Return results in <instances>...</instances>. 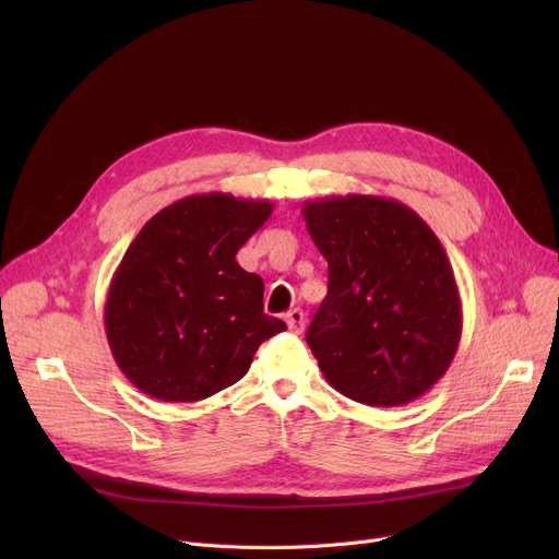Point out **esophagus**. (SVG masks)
I'll return each instance as SVG.
<instances>
[{
	"label": "esophagus",
	"instance_id": "esophagus-1",
	"mask_svg": "<svg viewBox=\"0 0 559 559\" xmlns=\"http://www.w3.org/2000/svg\"><path fill=\"white\" fill-rule=\"evenodd\" d=\"M285 324H287V329L292 331V333H304V329H306V317H304V312L299 310V308H295V310H289L287 314H285Z\"/></svg>",
	"mask_w": 559,
	"mask_h": 559
}]
</instances>
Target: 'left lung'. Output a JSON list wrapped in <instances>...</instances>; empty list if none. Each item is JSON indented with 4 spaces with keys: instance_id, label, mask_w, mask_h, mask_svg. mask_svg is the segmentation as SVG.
<instances>
[{
    "instance_id": "1",
    "label": "left lung",
    "mask_w": 559,
    "mask_h": 559,
    "mask_svg": "<svg viewBox=\"0 0 559 559\" xmlns=\"http://www.w3.org/2000/svg\"><path fill=\"white\" fill-rule=\"evenodd\" d=\"M301 213L329 262V295L306 335L321 373L365 405L417 401L447 373L462 335V301L442 242L388 197L312 199Z\"/></svg>"
}]
</instances>
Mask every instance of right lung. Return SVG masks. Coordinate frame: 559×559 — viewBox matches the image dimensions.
I'll list each match as a JSON object with an SVG mask.
<instances>
[{
    "mask_svg": "<svg viewBox=\"0 0 559 559\" xmlns=\"http://www.w3.org/2000/svg\"><path fill=\"white\" fill-rule=\"evenodd\" d=\"M274 203L226 192L174 201L146 222L112 274L104 326L110 354L146 396L209 399L249 371L285 331L262 312L264 283L235 255Z\"/></svg>",
    "mask_w": 559,
    "mask_h": 559,
    "instance_id": "1",
    "label": "right lung"
}]
</instances>
